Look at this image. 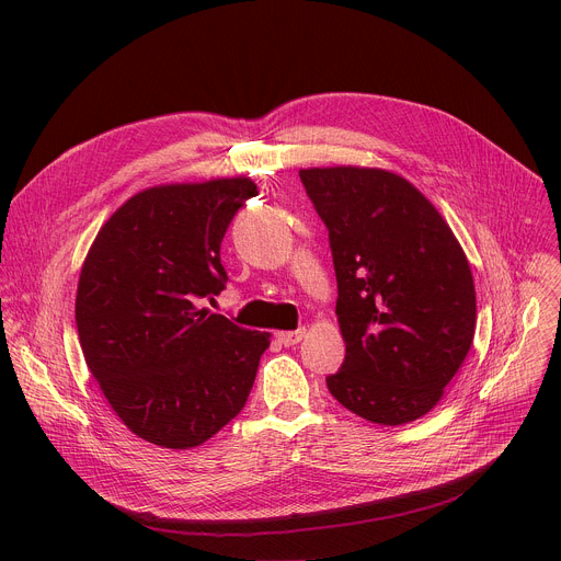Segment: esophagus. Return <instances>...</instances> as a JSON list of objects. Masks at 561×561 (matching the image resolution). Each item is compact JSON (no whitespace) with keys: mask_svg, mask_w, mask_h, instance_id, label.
<instances>
[{"mask_svg":"<svg viewBox=\"0 0 561 561\" xmlns=\"http://www.w3.org/2000/svg\"><path fill=\"white\" fill-rule=\"evenodd\" d=\"M304 337H306V329H299V331H282V333H277V340H279L284 346H295V344H299Z\"/></svg>","mask_w":561,"mask_h":561,"instance_id":"1","label":"esophagus"}]
</instances>
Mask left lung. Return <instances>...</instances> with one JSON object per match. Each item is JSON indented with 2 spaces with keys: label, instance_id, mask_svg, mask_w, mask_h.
<instances>
[{
  "label": "left lung",
  "instance_id": "1",
  "mask_svg": "<svg viewBox=\"0 0 561 561\" xmlns=\"http://www.w3.org/2000/svg\"><path fill=\"white\" fill-rule=\"evenodd\" d=\"M337 275L342 368L327 377L351 413L399 426L431 413L474 337V282L455 232L409 180L383 169H301Z\"/></svg>",
  "mask_w": 561,
  "mask_h": 561
}]
</instances>
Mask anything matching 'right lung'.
<instances>
[{
	"instance_id": "right-lung-1",
	"label": "right lung",
	"mask_w": 561,
	"mask_h": 561,
	"mask_svg": "<svg viewBox=\"0 0 561 561\" xmlns=\"http://www.w3.org/2000/svg\"><path fill=\"white\" fill-rule=\"evenodd\" d=\"M251 178L157 184L100 228L79 273L75 322L89 370L137 437L202 446L244 409L271 333L199 308L224 290V232Z\"/></svg>"
}]
</instances>
